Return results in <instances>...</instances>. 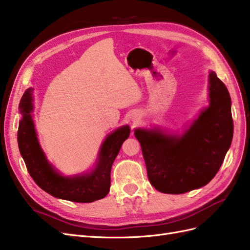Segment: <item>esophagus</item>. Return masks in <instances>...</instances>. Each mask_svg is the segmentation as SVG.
Segmentation results:
<instances>
[{
  "mask_svg": "<svg viewBox=\"0 0 250 250\" xmlns=\"http://www.w3.org/2000/svg\"><path fill=\"white\" fill-rule=\"evenodd\" d=\"M132 121H133V123H134V122H135V120H132Z\"/></svg>",
  "mask_w": 250,
  "mask_h": 250,
  "instance_id": "34e87169",
  "label": "esophagus"
}]
</instances>
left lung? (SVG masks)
Masks as SVG:
<instances>
[{
	"label": "left lung",
	"instance_id": "left-lung-1",
	"mask_svg": "<svg viewBox=\"0 0 250 250\" xmlns=\"http://www.w3.org/2000/svg\"><path fill=\"white\" fill-rule=\"evenodd\" d=\"M208 106L183 133L162 127L134 129L150 184L165 194H183L207 186L220 169L233 134L231 100L224 83L208 72Z\"/></svg>",
	"mask_w": 250,
	"mask_h": 250
}]
</instances>
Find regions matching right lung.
<instances>
[{
    "label": "right lung",
    "mask_w": 250,
    "mask_h": 250,
    "mask_svg": "<svg viewBox=\"0 0 250 250\" xmlns=\"http://www.w3.org/2000/svg\"><path fill=\"white\" fill-rule=\"evenodd\" d=\"M33 90L32 87L26 89L19 106L21 119L19 122L18 143L29 174L37 186L55 198L81 203L104 198L109 192L112 164L122 144L129 137L130 127L123 125L107 134L89 171L63 175L48 161L37 138L32 115Z\"/></svg>",
    "instance_id": "right-lung-1"
}]
</instances>
